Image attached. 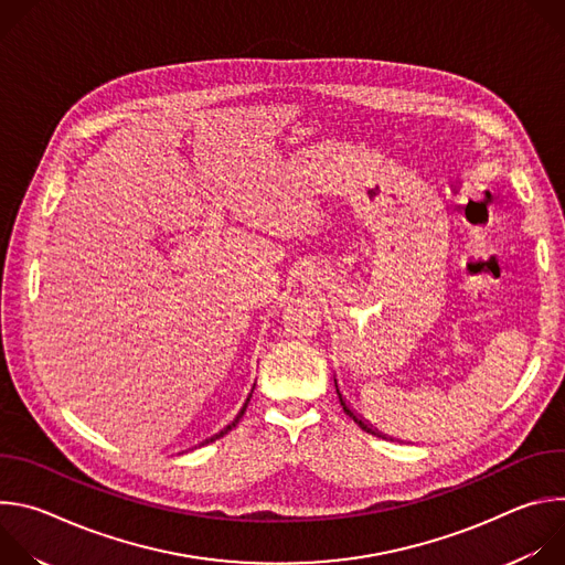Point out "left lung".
Segmentation results:
<instances>
[{
  "label": "left lung",
  "mask_w": 565,
  "mask_h": 565,
  "mask_svg": "<svg viewBox=\"0 0 565 565\" xmlns=\"http://www.w3.org/2000/svg\"><path fill=\"white\" fill-rule=\"evenodd\" d=\"M335 386H338V380H335ZM338 395H340V405H342V409H344V414H347V416H349V418H353V423H355V425H358V427H360V429H364V431H366V434H373V436H382V434H380V431H377V429H373V427H371V425H366V423H364V420H362V418H360V416H358V414H355V409H353V407H351V405H349V402H347V397H344V395H342V391H340V388H338Z\"/></svg>",
  "instance_id": "1"
}]
</instances>
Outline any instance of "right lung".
Here are the masks:
<instances>
[{"label":"right lung","instance_id":"obj_1","mask_svg":"<svg viewBox=\"0 0 565 565\" xmlns=\"http://www.w3.org/2000/svg\"><path fill=\"white\" fill-rule=\"evenodd\" d=\"M248 402H250V397H248V399H246V405H244V409H241V412H238V416H236V418H234V420H232V423H230V425H227V427H225V429H221V431H218V434H214V436H212V438H207V440H205V443H212V440H216V438H221V436H225V434H227V431H232V427H236V423H238V420H241V416H244V414H246V407H248Z\"/></svg>","mask_w":565,"mask_h":565}]
</instances>
